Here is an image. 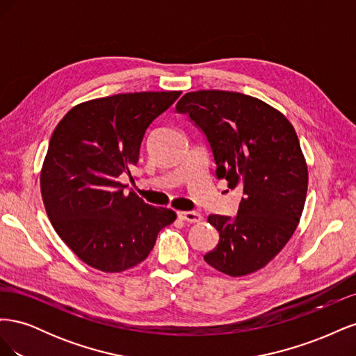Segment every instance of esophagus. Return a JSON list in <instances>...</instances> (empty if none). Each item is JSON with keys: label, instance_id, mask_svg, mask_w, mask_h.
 <instances>
[{"label": "esophagus", "instance_id": "esophagus-1", "mask_svg": "<svg viewBox=\"0 0 356 356\" xmlns=\"http://www.w3.org/2000/svg\"><path fill=\"white\" fill-rule=\"evenodd\" d=\"M178 218L187 222H200L202 221V215L195 211H181L178 212Z\"/></svg>", "mask_w": 356, "mask_h": 356}]
</instances>
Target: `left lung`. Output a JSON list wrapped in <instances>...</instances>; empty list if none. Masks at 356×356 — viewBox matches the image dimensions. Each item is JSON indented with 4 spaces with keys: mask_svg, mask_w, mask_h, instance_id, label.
Listing matches in <instances>:
<instances>
[{
    "mask_svg": "<svg viewBox=\"0 0 356 356\" xmlns=\"http://www.w3.org/2000/svg\"><path fill=\"white\" fill-rule=\"evenodd\" d=\"M177 111L207 136L217 178L243 190L234 218L208 217L220 242L204 261L229 276L260 270L294 234L305 208L307 165L293 124L273 106L239 92H190Z\"/></svg>",
    "mask_w": 356,
    "mask_h": 356,
    "instance_id": "1",
    "label": "left lung"
}]
</instances>
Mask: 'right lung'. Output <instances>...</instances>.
<instances>
[{
	"mask_svg": "<svg viewBox=\"0 0 356 356\" xmlns=\"http://www.w3.org/2000/svg\"><path fill=\"white\" fill-rule=\"evenodd\" d=\"M181 92L118 93L75 105L58 123L40 186L59 238L88 266L127 270L148 257L177 213L124 195L118 178L138 163L147 127ZM132 178V177H131Z\"/></svg>",
	"mask_w": 356,
	"mask_h": 356,
	"instance_id": "right-lung-1",
	"label": "right lung"
}]
</instances>
